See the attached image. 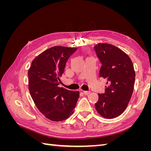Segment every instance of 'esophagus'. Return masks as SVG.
<instances>
[{"label":"esophagus","instance_id":"obj_1","mask_svg":"<svg viewBox=\"0 0 151 151\" xmlns=\"http://www.w3.org/2000/svg\"><path fill=\"white\" fill-rule=\"evenodd\" d=\"M83 93L85 94V95H89L90 94V91H84Z\"/></svg>","mask_w":151,"mask_h":151}]
</instances>
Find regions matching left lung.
I'll return each instance as SVG.
<instances>
[{"instance_id": "1", "label": "left lung", "mask_w": 151, "mask_h": 151, "mask_svg": "<svg viewBox=\"0 0 151 151\" xmlns=\"http://www.w3.org/2000/svg\"><path fill=\"white\" fill-rule=\"evenodd\" d=\"M102 63L99 76L107 81L103 94H98L96 109L104 118L112 119L125 110L134 91L135 72L130 58L114 45L98 43L94 46Z\"/></svg>"}]
</instances>
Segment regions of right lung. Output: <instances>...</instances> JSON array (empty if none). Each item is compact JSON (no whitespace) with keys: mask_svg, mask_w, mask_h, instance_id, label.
Here are the masks:
<instances>
[{"mask_svg":"<svg viewBox=\"0 0 151 151\" xmlns=\"http://www.w3.org/2000/svg\"><path fill=\"white\" fill-rule=\"evenodd\" d=\"M77 48L55 46L35 57L28 70L31 96L39 111L48 119L60 122L74 113L79 91L60 88L68 58Z\"/></svg>","mask_w":151,"mask_h":151,"instance_id":"add662e5","label":"right lung"}]
</instances>
